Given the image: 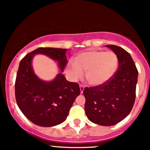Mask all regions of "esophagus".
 Returning <instances> with one entry per match:
<instances>
[{
	"mask_svg": "<svg viewBox=\"0 0 150 150\" xmlns=\"http://www.w3.org/2000/svg\"><path fill=\"white\" fill-rule=\"evenodd\" d=\"M79 88H80V92H81V93H83V90H84V88H85L84 86H83V85H79Z\"/></svg>",
	"mask_w": 150,
	"mask_h": 150,
	"instance_id": "1",
	"label": "esophagus"
}]
</instances>
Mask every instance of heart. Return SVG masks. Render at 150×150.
<instances>
[{
	"label": "heart",
	"instance_id": "heart-1",
	"mask_svg": "<svg viewBox=\"0 0 150 150\" xmlns=\"http://www.w3.org/2000/svg\"><path fill=\"white\" fill-rule=\"evenodd\" d=\"M74 62H69L66 71L73 79H77L83 75L89 84L99 86L107 83L113 76L119 65V59L112 51L88 50L78 54Z\"/></svg>",
	"mask_w": 150,
	"mask_h": 150
}]
</instances>
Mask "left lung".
<instances>
[{
  "instance_id": "1",
  "label": "left lung",
  "mask_w": 150,
  "mask_h": 150,
  "mask_svg": "<svg viewBox=\"0 0 150 150\" xmlns=\"http://www.w3.org/2000/svg\"><path fill=\"white\" fill-rule=\"evenodd\" d=\"M116 54L119 65L112 78L104 84L86 87L85 112L95 124L110 126L126 117L136 98L138 71L128 52L115 45H107Z\"/></svg>"
}]
</instances>
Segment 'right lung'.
<instances>
[{
	"label": "right lung",
	"mask_w": 150,
	"mask_h": 150,
	"mask_svg": "<svg viewBox=\"0 0 150 150\" xmlns=\"http://www.w3.org/2000/svg\"><path fill=\"white\" fill-rule=\"evenodd\" d=\"M66 49L40 47L21 60L15 83L18 107L27 119L42 127L55 126L67 119L74 100L80 94L79 84L68 82L62 74L54 80L44 82L34 74L31 60L35 54H43L59 62L63 71L67 64Z\"/></svg>",
	"instance_id": "obj_1"
}]
</instances>
